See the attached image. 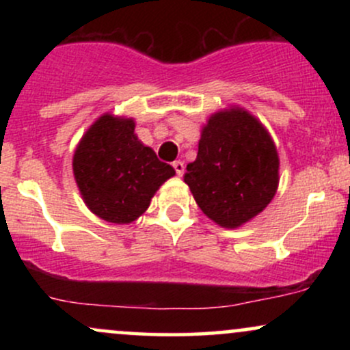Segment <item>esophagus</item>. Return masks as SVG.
Returning <instances> with one entry per match:
<instances>
[{
  "label": "esophagus",
  "mask_w": 350,
  "mask_h": 350,
  "mask_svg": "<svg viewBox=\"0 0 350 350\" xmlns=\"http://www.w3.org/2000/svg\"><path fill=\"white\" fill-rule=\"evenodd\" d=\"M172 167H174L176 174H178V176L184 174V163L183 161H174V163H172Z\"/></svg>",
  "instance_id": "obj_1"
}]
</instances>
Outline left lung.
<instances>
[{
    "label": "left lung",
    "instance_id": "1",
    "mask_svg": "<svg viewBox=\"0 0 350 350\" xmlns=\"http://www.w3.org/2000/svg\"><path fill=\"white\" fill-rule=\"evenodd\" d=\"M184 183L217 226L242 227L263 212L278 191L275 142L245 108L215 111L202 126L198 158L187 164Z\"/></svg>",
    "mask_w": 350,
    "mask_h": 350
}]
</instances>
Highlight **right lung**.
<instances>
[{
    "mask_svg": "<svg viewBox=\"0 0 350 350\" xmlns=\"http://www.w3.org/2000/svg\"><path fill=\"white\" fill-rule=\"evenodd\" d=\"M72 170L85 206L102 220L131 224L176 174L135 133V120L103 113L74 151Z\"/></svg>",
    "mask_w": 350,
    "mask_h": 350,
    "instance_id": "right-lung-1",
    "label": "right lung"
}]
</instances>
